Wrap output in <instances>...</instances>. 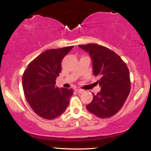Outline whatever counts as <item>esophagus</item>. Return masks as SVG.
<instances>
[{"instance_id":"obj_1","label":"esophagus","mask_w":151,"mask_h":151,"mask_svg":"<svg viewBox=\"0 0 151 151\" xmlns=\"http://www.w3.org/2000/svg\"><path fill=\"white\" fill-rule=\"evenodd\" d=\"M75 91H77V93H82L83 91H84V90L81 89H75Z\"/></svg>"}]
</instances>
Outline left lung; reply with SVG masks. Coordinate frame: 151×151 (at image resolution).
I'll list each match as a JSON object with an SVG mask.
<instances>
[{
	"instance_id": "8db88e82",
	"label": "left lung",
	"mask_w": 151,
	"mask_h": 151,
	"mask_svg": "<svg viewBox=\"0 0 151 151\" xmlns=\"http://www.w3.org/2000/svg\"><path fill=\"white\" fill-rule=\"evenodd\" d=\"M92 60L93 73L101 91L93 94L86 109L97 117L105 119L115 115L123 106L131 91L129 70L126 63L113 50L98 44L79 45Z\"/></svg>"
}]
</instances>
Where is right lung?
I'll list each match as a JSON object with an SVG mask.
<instances>
[{"label": "right lung", "instance_id": "1", "mask_svg": "<svg viewBox=\"0 0 151 151\" xmlns=\"http://www.w3.org/2000/svg\"><path fill=\"white\" fill-rule=\"evenodd\" d=\"M73 46L43 52L29 64L22 75V88L26 100L40 117L54 119L62 115L70 104L73 89L58 88L57 77L61 62Z\"/></svg>", "mask_w": 151, "mask_h": 151}]
</instances>
